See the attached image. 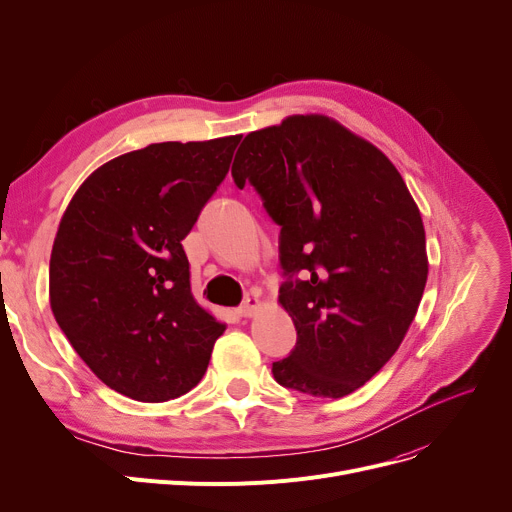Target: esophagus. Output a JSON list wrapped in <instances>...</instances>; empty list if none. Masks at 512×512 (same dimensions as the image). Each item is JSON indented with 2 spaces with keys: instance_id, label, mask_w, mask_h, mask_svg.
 <instances>
[{
  "instance_id": "obj_1",
  "label": "esophagus",
  "mask_w": 512,
  "mask_h": 512,
  "mask_svg": "<svg viewBox=\"0 0 512 512\" xmlns=\"http://www.w3.org/2000/svg\"><path fill=\"white\" fill-rule=\"evenodd\" d=\"M259 309H261L259 297H255V294H251V297H247L245 303H242V305L238 307V313H240L242 317H253Z\"/></svg>"
}]
</instances>
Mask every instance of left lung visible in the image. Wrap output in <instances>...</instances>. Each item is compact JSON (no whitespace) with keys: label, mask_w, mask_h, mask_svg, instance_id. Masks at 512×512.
<instances>
[{"label":"left lung","mask_w":512,"mask_h":512,"mask_svg":"<svg viewBox=\"0 0 512 512\" xmlns=\"http://www.w3.org/2000/svg\"><path fill=\"white\" fill-rule=\"evenodd\" d=\"M232 176L251 182L280 224L288 280L278 303L297 328L278 384L342 398L398 351L417 315L427 251L419 207L392 161L324 114L249 132Z\"/></svg>","instance_id":"left-lung-1"}]
</instances>
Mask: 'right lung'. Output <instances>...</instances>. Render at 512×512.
Segmentation results:
<instances>
[{
    "instance_id": "add662e5",
    "label": "right lung",
    "mask_w": 512,
    "mask_h": 512,
    "mask_svg": "<svg viewBox=\"0 0 512 512\" xmlns=\"http://www.w3.org/2000/svg\"><path fill=\"white\" fill-rule=\"evenodd\" d=\"M242 134L153 143L99 166L70 199L49 259V305L112 390L166 402L195 388L226 324L191 292L182 249Z\"/></svg>"
}]
</instances>
